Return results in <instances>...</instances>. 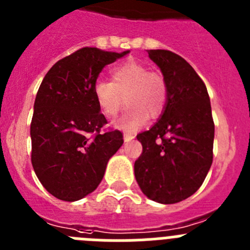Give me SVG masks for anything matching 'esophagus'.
Segmentation results:
<instances>
[{
    "mask_svg": "<svg viewBox=\"0 0 250 250\" xmlns=\"http://www.w3.org/2000/svg\"><path fill=\"white\" fill-rule=\"evenodd\" d=\"M135 138V135H134V134H129V132H125V134H124V140L126 141H131L132 139Z\"/></svg>",
    "mask_w": 250,
    "mask_h": 250,
    "instance_id": "34e87169",
    "label": "esophagus"
}]
</instances>
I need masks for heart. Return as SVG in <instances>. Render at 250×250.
Segmentation results:
<instances>
[{
    "instance_id": "1",
    "label": "heart",
    "mask_w": 250,
    "mask_h": 250,
    "mask_svg": "<svg viewBox=\"0 0 250 250\" xmlns=\"http://www.w3.org/2000/svg\"><path fill=\"white\" fill-rule=\"evenodd\" d=\"M110 77V81H96L92 94L106 118H115L125 100L127 109L116 123L119 127L135 131L146 123L149 115L155 119L164 112L169 87L161 72L149 70L144 63L130 60L112 67Z\"/></svg>"
}]
</instances>
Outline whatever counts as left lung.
Returning a JSON list of instances; mask_svg holds the SVG:
<instances>
[{
  "label": "left lung",
  "instance_id": "1",
  "mask_svg": "<svg viewBox=\"0 0 250 250\" xmlns=\"http://www.w3.org/2000/svg\"><path fill=\"white\" fill-rule=\"evenodd\" d=\"M160 67L169 99L160 120L138 134L143 152L135 178L154 202L174 204L193 195L213 163L214 121L204 81L182 56L167 50H147Z\"/></svg>",
  "mask_w": 250,
  "mask_h": 250
}]
</instances>
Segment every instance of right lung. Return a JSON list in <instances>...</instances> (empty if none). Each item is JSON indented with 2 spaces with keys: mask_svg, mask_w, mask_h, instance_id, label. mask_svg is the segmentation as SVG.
<instances>
[{
  "mask_svg": "<svg viewBox=\"0 0 250 250\" xmlns=\"http://www.w3.org/2000/svg\"><path fill=\"white\" fill-rule=\"evenodd\" d=\"M83 47L59 60L40 85L31 120V163L46 190L75 202L98 188L109 159L124 144L92 94L99 74L126 55Z\"/></svg>",
  "mask_w": 250,
  "mask_h": 250,
  "instance_id": "add662e5",
  "label": "right lung"
}]
</instances>
